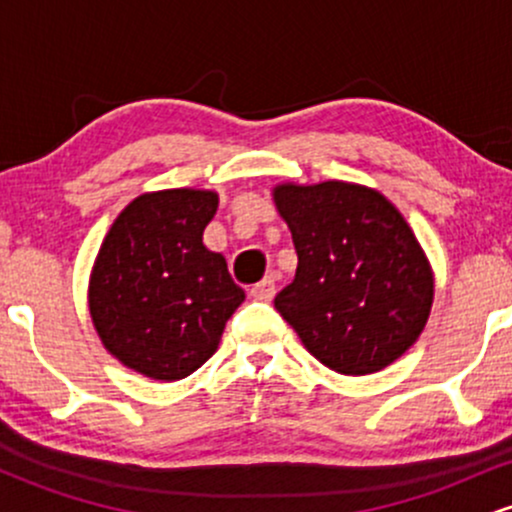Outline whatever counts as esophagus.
<instances>
[{
    "label": "esophagus",
    "instance_id": "obj_1",
    "mask_svg": "<svg viewBox=\"0 0 512 512\" xmlns=\"http://www.w3.org/2000/svg\"><path fill=\"white\" fill-rule=\"evenodd\" d=\"M274 293H276V284H274L272 276H267V279H262L260 284H255L250 289V296L255 298V301H264V303L272 301Z\"/></svg>",
    "mask_w": 512,
    "mask_h": 512
}]
</instances>
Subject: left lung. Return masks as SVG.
<instances>
[{
    "label": "left lung",
    "mask_w": 512,
    "mask_h": 512,
    "mask_svg": "<svg viewBox=\"0 0 512 512\" xmlns=\"http://www.w3.org/2000/svg\"><path fill=\"white\" fill-rule=\"evenodd\" d=\"M274 202L296 245V276L274 308L322 366L366 375L424 330L433 274L414 233L380 192L351 182L279 185Z\"/></svg>",
    "instance_id": "obj_1"
}]
</instances>
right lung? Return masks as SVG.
<instances>
[{
	"instance_id": "add662e5",
	"label": "right lung",
	"mask_w": 512,
	"mask_h": 512,
	"mask_svg": "<svg viewBox=\"0 0 512 512\" xmlns=\"http://www.w3.org/2000/svg\"><path fill=\"white\" fill-rule=\"evenodd\" d=\"M219 197L163 190L134 199L105 236L88 308L105 349L154 380H180L219 349L245 291L202 233Z\"/></svg>"
}]
</instances>
